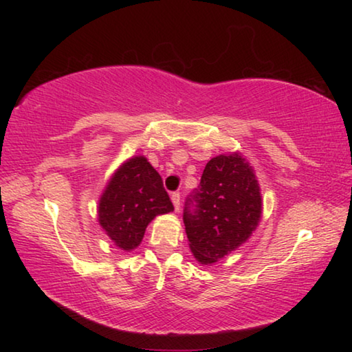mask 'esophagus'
<instances>
[{
    "label": "esophagus",
    "instance_id": "obj_1",
    "mask_svg": "<svg viewBox=\"0 0 352 352\" xmlns=\"http://www.w3.org/2000/svg\"><path fill=\"white\" fill-rule=\"evenodd\" d=\"M172 204H174V210H175V212H178L180 211V194L178 192H174L172 194Z\"/></svg>",
    "mask_w": 352,
    "mask_h": 352
}]
</instances>
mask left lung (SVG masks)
<instances>
[{
    "label": "left lung",
    "mask_w": 352,
    "mask_h": 352,
    "mask_svg": "<svg viewBox=\"0 0 352 352\" xmlns=\"http://www.w3.org/2000/svg\"><path fill=\"white\" fill-rule=\"evenodd\" d=\"M262 217V195L253 166L241 152L211 158L200 186L186 200L183 212L189 248L201 265L245 243Z\"/></svg>",
    "instance_id": "obj_1"
}]
</instances>
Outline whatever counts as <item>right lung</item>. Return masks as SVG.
<instances>
[{
    "mask_svg": "<svg viewBox=\"0 0 352 352\" xmlns=\"http://www.w3.org/2000/svg\"><path fill=\"white\" fill-rule=\"evenodd\" d=\"M174 211L163 180L142 155H135L113 172L98 205V222L111 242L132 252L157 216Z\"/></svg>",
    "mask_w": 352,
    "mask_h": 352,
    "instance_id": "right-lung-1",
    "label": "right lung"
}]
</instances>
